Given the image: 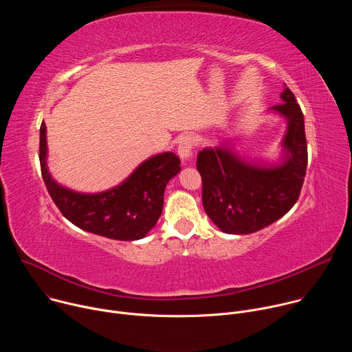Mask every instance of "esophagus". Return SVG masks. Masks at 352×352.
<instances>
[{
  "mask_svg": "<svg viewBox=\"0 0 352 352\" xmlns=\"http://www.w3.org/2000/svg\"><path fill=\"white\" fill-rule=\"evenodd\" d=\"M193 147H195V138L190 135H185L181 138L178 144V155L182 159V162H186L192 159L193 155Z\"/></svg>",
  "mask_w": 352,
  "mask_h": 352,
  "instance_id": "34e87169",
  "label": "esophagus"
}]
</instances>
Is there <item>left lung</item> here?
<instances>
[{
  "mask_svg": "<svg viewBox=\"0 0 352 352\" xmlns=\"http://www.w3.org/2000/svg\"><path fill=\"white\" fill-rule=\"evenodd\" d=\"M280 97L283 103L270 109L287 120L278 164L248 162L227 143L197 155L205 212L226 234L256 232L288 213L299 197L308 164L304 114L288 87Z\"/></svg>",
  "mask_w": 352,
  "mask_h": 352,
  "instance_id": "obj_1",
  "label": "left lung"
}]
</instances>
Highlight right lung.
I'll return each instance as SVG.
<instances>
[{
    "mask_svg": "<svg viewBox=\"0 0 352 352\" xmlns=\"http://www.w3.org/2000/svg\"><path fill=\"white\" fill-rule=\"evenodd\" d=\"M40 167L54 204L76 227L118 241H136L147 235L164 204L168 181L181 171L179 159L160 153L144 160L120 185L98 193H80L56 182L47 168L45 124L40 126Z\"/></svg>",
    "mask_w": 352,
    "mask_h": 352,
    "instance_id": "obj_1",
    "label": "right lung"
}]
</instances>
